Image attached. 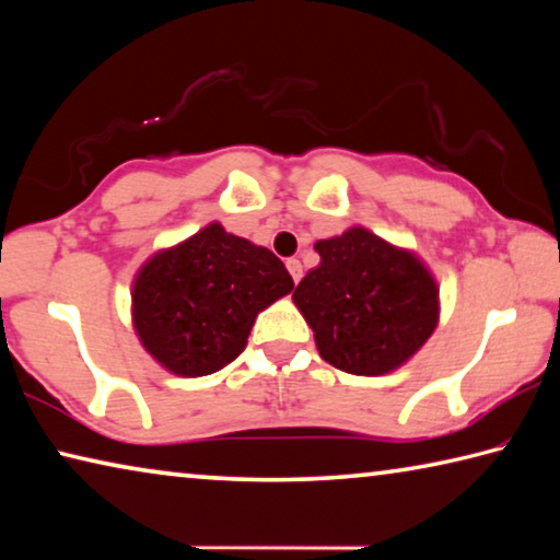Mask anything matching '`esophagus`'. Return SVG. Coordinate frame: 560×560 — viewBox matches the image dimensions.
Wrapping results in <instances>:
<instances>
[{
    "instance_id": "1",
    "label": "esophagus",
    "mask_w": 560,
    "mask_h": 560,
    "mask_svg": "<svg viewBox=\"0 0 560 560\" xmlns=\"http://www.w3.org/2000/svg\"><path fill=\"white\" fill-rule=\"evenodd\" d=\"M287 269H289V273H291L293 283H299L301 273H303V269H301V261H299V259H289V261H287Z\"/></svg>"
}]
</instances>
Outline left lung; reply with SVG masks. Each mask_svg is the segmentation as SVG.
I'll list each match as a JSON object with an SVG mask.
<instances>
[{
	"label": "left lung",
	"instance_id": "left-lung-1",
	"mask_svg": "<svg viewBox=\"0 0 560 560\" xmlns=\"http://www.w3.org/2000/svg\"><path fill=\"white\" fill-rule=\"evenodd\" d=\"M320 264L293 291L320 358L350 375L405 365L440 320V287L415 252L365 226L314 244Z\"/></svg>",
	"mask_w": 560,
	"mask_h": 560
}]
</instances>
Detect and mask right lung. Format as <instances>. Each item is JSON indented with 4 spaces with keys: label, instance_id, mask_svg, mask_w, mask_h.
Listing matches in <instances>:
<instances>
[{
    "label": "right lung",
    "instance_id": "right-lung-1",
    "mask_svg": "<svg viewBox=\"0 0 560 560\" xmlns=\"http://www.w3.org/2000/svg\"><path fill=\"white\" fill-rule=\"evenodd\" d=\"M291 289L287 267L267 246L210 222L138 269L132 328L165 371L202 377L230 365L257 316Z\"/></svg>",
    "mask_w": 560,
    "mask_h": 560
}]
</instances>
